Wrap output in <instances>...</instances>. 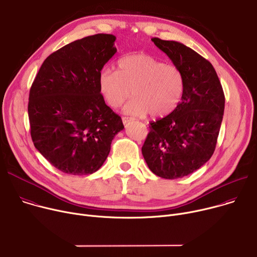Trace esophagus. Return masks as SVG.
<instances>
[{
    "label": "esophagus",
    "instance_id": "obj_1",
    "mask_svg": "<svg viewBox=\"0 0 257 257\" xmlns=\"http://www.w3.org/2000/svg\"><path fill=\"white\" fill-rule=\"evenodd\" d=\"M132 120H133V119H132V118H129V116H123V118H122V121H123L124 125H125V124H127L128 122L132 121Z\"/></svg>",
    "mask_w": 257,
    "mask_h": 257
}]
</instances>
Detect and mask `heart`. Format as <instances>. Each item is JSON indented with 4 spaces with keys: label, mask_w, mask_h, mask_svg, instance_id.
I'll list each match as a JSON object with an SVG mask.
<instances>
[{
    "label": "heart",
    "mask_w": 257,
    "mask_h": 257,
    "mask_svg": "<svg viewBox=\"0 0 257 257\" xmlns=\"http://www.w3.org/2000/svg\"><path fill=\"white\" fill-rule=\"evenodd\" d=\"M98 84L101 95L111 107L121 106L133 92L135 97L124 107L132 115L168 114L177 107L184 91L180 69L147 53L122 57L118 71L103 68Z\"/></svg>",
    "instance_id": "obj_1"
}]
</instances>
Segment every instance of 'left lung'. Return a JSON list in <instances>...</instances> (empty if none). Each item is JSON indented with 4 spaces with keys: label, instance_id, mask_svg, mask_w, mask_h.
Returning <instances> with one entry per match:
<instances>
[{
    "label": "left lung",
    "instance_id": "1",
    "mask_svg": "<svg viewBox=\"0 0 257 257\" xmlns=\"http://www.w3.org/2000/svg\"><path fill=\"white\" fill-rule=\"evenodd\" d=\"M152 41L181 71L184 91L171 113L151 122L142 152L153 173L176 179L198 170L213 155L224 94L215 69L207 59L179 42L159 38Z\"/></svg>",
    "mask_w": 257,
    "mask_h": 257
}]
</instances>
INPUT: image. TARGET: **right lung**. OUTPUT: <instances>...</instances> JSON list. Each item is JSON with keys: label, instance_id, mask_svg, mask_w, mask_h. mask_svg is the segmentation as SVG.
<instances>
[{"label": "right lung", "instance_id": "1", "mask_svg": "<svg viewBox=\"0 0 257 257\" xmlns=\"http://www.w3.org/2000/svg\"><path fill=\"white\" fill-rule=\"evenodd\" d=\"M114 41L113 35L97 34L63 46L45 59L31 87L33 143L63 173L96 172L113 137L124 129L98 84L103 65L116 52Z\"/></svg>", "mask_w": 257, "mask_h": 257}]
</instances>
